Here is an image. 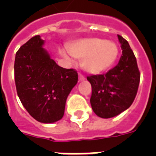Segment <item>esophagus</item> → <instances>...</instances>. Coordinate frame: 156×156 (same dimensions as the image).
<instances>
[{
	"label": "esophagus",
	"instance_id": "esophagus-1",
	"mask_svg": "<svg viewBox=\"0 0 156 156\" xmlns=\"http://www.w3.org/2000/svg\"><path fill=\"white\" fill-rule=\"evenodd\" d=\"M78 79H79V81H83L85 79V77H84V75L82 74V73H79V74H78Z\"/></svg>",
	"mask_w": 156,
	"mask_h": 156
}]
</instances>
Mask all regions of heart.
Wrapping results in <instances>:
<instances>
[{
  "label": "heart",
  "mask_w": 156,
  "mask_h": 156,
  "mask_svg": "<svg viewBox=\"0 0 156 156\" xmlns=\"http://www.w3.org/2000/svg\"><path fill=\"white\" fill-rule=\"evenodd\" d=\"M72 56L83 59V67L88 72L99 73L111 67L118 56V48L115 43L98 38L83 39L71 44L68 47ZM64 57L68 56L61 50Z\"/></svg>",
  "instance_id": "heart-1"
}]
</instances>
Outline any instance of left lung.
Segmentation results:
<instances>
[{
  "instance_id": "1",
  "label": "left lung",
  "mask_w": 156,
  "mask_h": 156,
  "mask_svg": "<svg viewBox=\"0 0 156 156\" xmlns=\"http://www.w3.org/2000/svg\"><path fill=\"white\" fill-rule=\"evenodd\" d=\"M117 36L122 49L118 64L105 74L87 77L92 89L91 108L102 118H111L129 108L135 99L140 82L137 60L128 41Z\"/></svg>"
}]
</instances>
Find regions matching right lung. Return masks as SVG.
<instances>
[{
	"label": "right lung",
	"instance_id": "add662e5",
	"mask_svg": "<svg viewBox=\"0 0 156 156\" xmlns=\"http://www.w3.org/2000/svg\"><path fill=\"white\" fill-rule=\"evenodd\" d=\"M44 40L35 35L16 52L14 80L21 103L41 123H53L64 116L66 102L78 83L73 69L59 66L43 48Z\"/></svg>",
	"mask_w": 156,
	"mask_h": 156
}]
</instances>
